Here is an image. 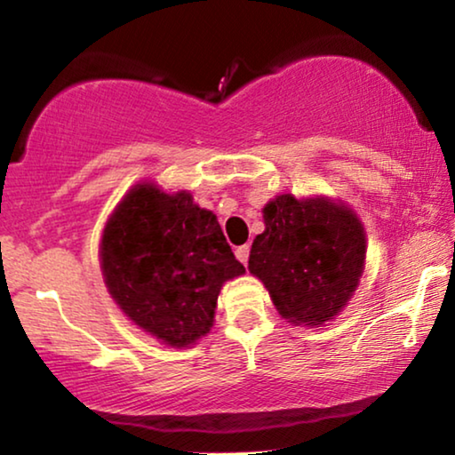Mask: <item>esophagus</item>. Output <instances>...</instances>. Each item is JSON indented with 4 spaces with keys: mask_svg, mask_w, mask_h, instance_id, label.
I'll list each match as a JSON object with an SVG mask.
<instances>
[{
    "mask_svg": "<svg viewBox=\"0 0 455 455\" xmlns=\"http://www.w3.org/2000/svg\"><path fill=\"white\" fill-rule=\"evenodd\" d=\"M249 245H241V247H236L235 249V255H236V259H239L243 266H247V261H249Z\"/></svg>",
    "mask_w": 455,
    "mask_h": 455,
    "instance_id": "1",
    "label": "esophagus"
}]
</instances>
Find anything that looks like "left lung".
<instances>
[{
	"mask_svg": "<svg viewBox=\"0 0 455 455\" xmlns=\"http://www.w3.org/2000/svg\"><path fill=\"white\" fill-rule=\"evenodd\" d=\"M249 271L277 313L294 324H324L354 296L365 259V233L354 210L327 198L277 196L263 208Z\"/></svg>",
	"mask_w": 455,
	"mask_h": 455,
	"instance_id": "obj_1",
	"label": "left lung"
}]
</instances>
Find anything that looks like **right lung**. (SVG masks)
I'll use <instances>...</instances> for the list:
<instances>
[{
  "label": "right lung",
  "mask_w": 455,
  "mask_h": 455,
  "mask_svg": "<svg viewBox=\"0 0 455 455\" xmlns=\"http://www.w3.org/2000/svg\"><path fill=\"white\" fill-rule=\"evenodd\" d=\"M100 257L122 313L172 347L204 337L222 283L245 274L210 210L153 184L134 186L114 210Z\"/></svg>",
  "instance_id": "right-lung-1"
}]
</instances>
